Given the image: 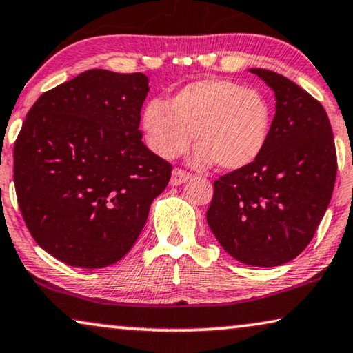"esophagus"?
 <instances>
[{
	"mask_svg": "<svg viewBox=\"0 0 353 353\" xmlns=\"http://www.w3.org/2000/svg\"><path fill=\"white\" fill-rule=\"evenodd\" d=\"M190 177L192 176L188 174L187 171L179 170V168H176V170L172 171V174H171V185H181V183L187 182Z\"/></svg>",
	"mask_w": 353,
	"mask_h": 353,
	"instance_id": "34e87169",
	"label": "esophagus"
}]
</instances>
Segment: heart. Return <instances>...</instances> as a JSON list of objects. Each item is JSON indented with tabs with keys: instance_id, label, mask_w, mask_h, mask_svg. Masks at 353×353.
Segmentation results:
<instances>
[{
	"instance_id": "obj_1",
	"label": "heart",
	"mask_w": 353,
	"mask_h": 353,
	"mask_svg": "<svg viewBox=\"0 0 353 353\" xmlns=\"http://www.w3.org/2000/svg\"><path fill=\"white\" fill-rule=\"evenodd\" d=\"M270 121V107L259 91L230 79L206 78L179 89L168 107L147 102L141 126L147 145L161 158L181 155L193 134L196 165L216 161L221 170L236 171L259 158Z\"/></svg>"
}]
</instances>
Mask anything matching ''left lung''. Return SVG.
Listing matches in <instances>:
<instances>
[{"label":"left lung","mask_w":353,"mask_h":353,"mask_svg":"<svg viewBox=\"0 0 353 353\" xmlns=\"http://www.w3.org/2000/svg\"><path fill=\"white\" fill-rule=\"evenodd\" d=\"M275 92V117L259 158L214 181L206 221L246 265L276 267L305 250L330 205L337 158L321 103L286 77L250 68Z\"/></svg>","instance_id":"8db88e82"}]
</instances>
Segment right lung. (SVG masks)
Listing matches in <instances>:
<instances>
[{"label":"right lung","mask_w":353,"mask_h":353,"mask_svg":"<svg viewBox=\"0 0 353 353\" xmlns=\"http://www.w3.org/2000/svg\"><path fill=\"white\" fill-rule=\"evenodd\" d=\"M143 73L92 68L41 94L14 143L23 221L44 251L81 269L128 254L172 166L142 142Z\"/></svg>","instance_id":"obj_1"}]
</instances>
